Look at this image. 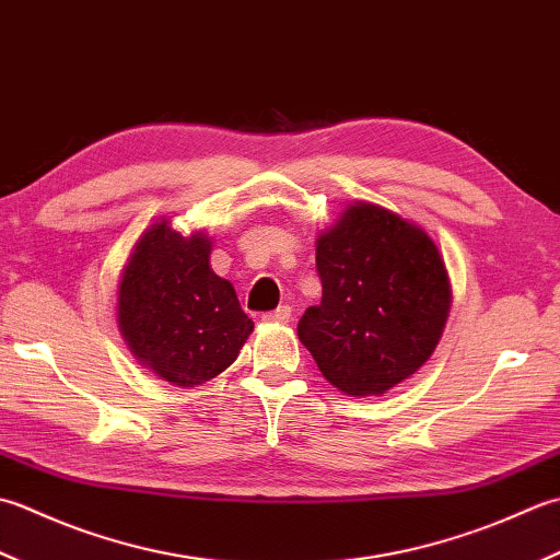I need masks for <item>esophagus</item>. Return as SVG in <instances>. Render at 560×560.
Masks as SVG:
<instances>
[{"instance_id": "34e87169", "label": "esophagus", "mask_w": 560, "mask_h": 560, "mask_svg": "<svg viewBox=\"0 0 560 560\" xmlns=\"http://www.w3.org/2000/svg\"><path fill=\"white\" fill-rule=\"evenodd\" d=\"M290 316H292V306H288V304H282V306H278V310H276V312H268V314H264V322L288 324V322H290Z\"/></svg>"}]
</instances>
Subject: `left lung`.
I'll list each match as a JSON object with an SVG mask.
<instances>
[{
    "mask_svg": "<svg viewBox=\"0 0 560 560\" xmlns=\"http://www.w3.org/2000/svg\"><path fill=\"white\" fill-rule=\"evenodd\" d=\"M322 304L296 324L336 389L380 396L423 368L442 336L452 290L432 238L370 202H355L316 242Z\"/></svg>",
    "mask_w": 560,
    "mask_h": 560,
    "instance_id": "obj_1",
    "label": "left lung"
}]
</instances>
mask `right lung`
Wrapping results in <instances>:
<instances>
[{"label": "right lung", "instance_id": "1", "mask_svg": "<svg viewBox=\"0 0 560 560\" xmlns=\"http://www.w3.org/2000/svg\"><path fill=\"white\" fill-rule=\"evenodd\" d=\"M210 238L154 224L135 244L118 290V324L132 355L176 386L224 372L254 330L232 282L210 268Z\"/></svg>", "mask_w": 560, "mask_h": 560}]
</instances>
